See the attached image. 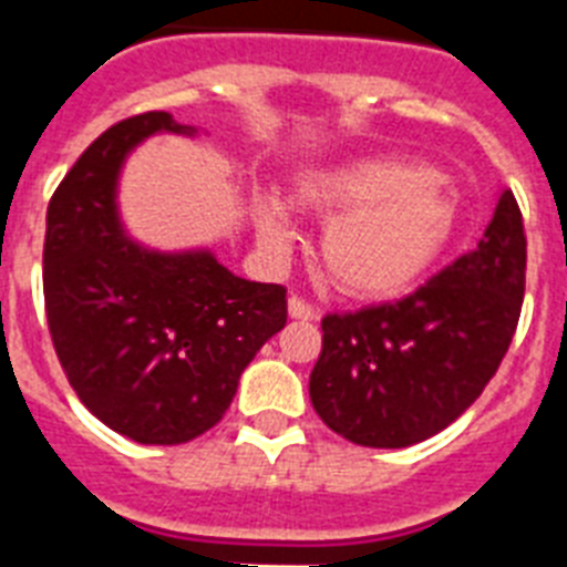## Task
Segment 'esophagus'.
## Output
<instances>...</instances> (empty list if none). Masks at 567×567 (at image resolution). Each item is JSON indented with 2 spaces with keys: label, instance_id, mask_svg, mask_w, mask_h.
<instances>
[{
  "label": "esophagus",
  "instance_id": "1",
  "mask_svg": "<svg viewBox=\"0 0 567 567\" xmlns=\"http://www.w3.org/2000/svg\"><path fill=\"white\" fill-rule=\"evenodd\" d=\"M288 315H291L293 320H315V318H318L315 306L302 300V297H297V293H291V297H288Z\"/></svg>",
  "mask_w": 567,
  "mask_h": 567
}]
</instances>
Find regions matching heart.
<instances>
[{
	"instance_id": "b5f03b06",
	"label": "heart",
	"mask_w": 567,
	"mask_h": 567,
	"mask_svg": "<svg viewBox=\"0 0 567 567\" xmlns=\"http://www.w3.org/2000/svg\"><path fill=\"white\" fill-rule=\"evenodd\" d=\"M297 208L327 220L320 231V270L353 300L400 297L447 249L456 203L439 173L396 158H362L293 182ZM258 235L282 252L291 220L274 196L256 203Z\"/></svg>"
}]
</instances>
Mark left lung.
Returning a JSON list of instances; mask_svg holds the SVG:
<instances>
[{"label":"left lung","mask_w":567,"mask_h":567,"mask_svg":"<svg viewBox=\"0 0 567 567\" xmlns=\"http://www.w3.org/2000/svg\"><path fill=\"white\" fill-rule=\"evenodd\" d=\"M527 235L503 190L476 249L396 302L327 315L309 379L320 421L362 447H409L456 421L518 329Z\"/></svg>","instance_id":"8db88e82"}]
</instances>
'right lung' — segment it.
Returning <instances> with one entry per match:
<instances>
[{"mask_svg":"<svg viewBox=\"0 0 567 567\" xmlns=\"http://www.w3.org/2000/svg\"><path fill=\"white\" fill-rule=\"evenodd\" d=\"M155 132L194 135L167 111L120 120L49 199V336L87 409L137 444H185L220 421L252 355L288 320L282 285L247 282L212 252H153L117 220L128 150Z\"/></svg>","mask_w":567,"mask_h":567,"instance_id":"add662e5","label":"right lung"}]
</instances>
